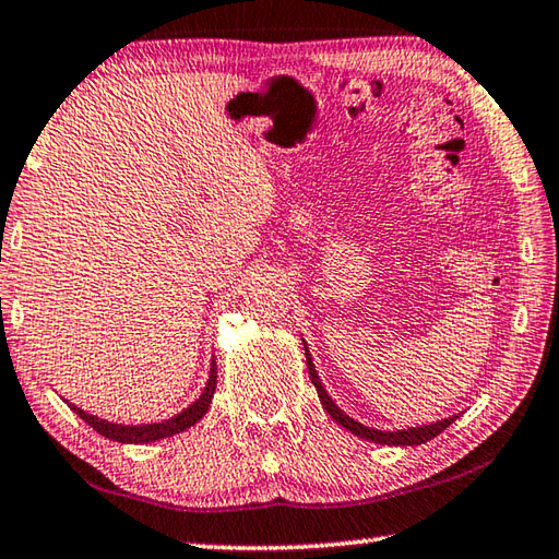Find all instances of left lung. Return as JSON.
Here are the masks:
<instances>
[{"label": "left lung", "instance_id": "8db88e82", "mask_svg": "<svg viewBox=\"0 0 559 559\" xmlns=\"http://www.w3.org/2000/svg\"><path fill=\"white\" fill-rule=\"evenodd\" d=\"M306 359H308V374H310V380H313V384H316L320 402H323V409L330 416H333L337 424H343L347 431H353L355 437H359V439H367V441H374V443H386V447H419V443H427L433 437H439L443 429L451 427V421H456V416H449V419H441L437 424H427V427H412V429H404V431H380V429L365 427V424L349 419V416L343 409H340V406L333 400H330L323 382L318 380L313 357H310L308 347H306Z\"/></svg>", "mask_w": 559, "mask_h": 559}]
</instances>
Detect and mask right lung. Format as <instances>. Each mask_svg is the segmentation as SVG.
Here are the masks:
<instances>
[{"mask_svg": "<svg viewBox=\"0 0 559 559\" xmlns=\"http://www.w3.org/2000/svg\"><path fill=\"white\" fill-rule=\"evenodd\" d=\"M216 390V362H212V370H210V382H206L204 392L200 394V400L192 402L187 406L185 412H179L177 416L167 421H159V424H140V427H126V424H112L108 419H98V416H93L88 412L79 409V406L69 404L71 409L81 416L83 421L88 424V427L96 429L98 433H103L106 439H112L118 443H150V441H159V439H167V437H175V433L185 431L189 427H194L197 421L202 419L210 409L212 404V396Z\"/></svg>", "mask_w": 559, "mask_h": 559, "instance_id": "1", "label": "right lung"}]
</instances>
